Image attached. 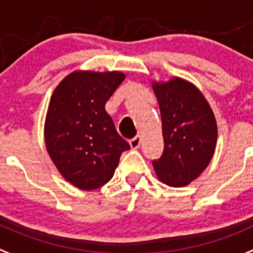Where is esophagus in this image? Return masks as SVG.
<instances>
[{
    "mask_svg": "<svg viewBox=\"0 0 253 253\" xmlns=\"http://www.w3.org/2000/svg\"><path fill=\"white\" fill-rule=\"evenodd\" d=\"M139 144H141V136H136L129 141V146H131L132 149L138 148Z\"/></svg>",
    "mask_w": 253,
    "mask_h": 253,
    "instance_id": "1",
    "label": "esophagus"
}]
</instances>
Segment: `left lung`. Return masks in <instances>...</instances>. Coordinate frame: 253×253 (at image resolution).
<instances>
[{
  "label": "left lung",
  "mask_w": 253,
  "mask_h": 253,
  "mask_svg": "<svg viewBox=\"0 0 253 253\" xmlns=\"http://www.w3.org/2000/svg\"><path fill=\"white\" fill-rule=\"evenodd\" d=\"M158 100L164 139L163 154L153 161L159 181L173 188L189 185L207 169L217 141L215 115L193 83L174 77L152 82Z\"/></svg>",
  "instance_id": "left-lung-1"
}]
</instances>
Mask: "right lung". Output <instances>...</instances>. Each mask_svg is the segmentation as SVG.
I'll list each match as a JSON object with an SVG mask.
<instances>
[{
	"label": "right lung",
	"instance_id": "right-lung-1",
	"mask_svg": "<svg viewBox=\"0 0 253 253\" xmlns=\"http://www.w3.org/2000/svg\"><path fill=\"white\" fill-rule=\"evenodd\" d=\"M121 72L75 70L58 84L44 122L46 151L61 176L82 190H94L114 176L129 144L105 110L125 80Z\"/></svg>",
	"mask_w": 253,
	"mask_h": 253
}]
</instances>
